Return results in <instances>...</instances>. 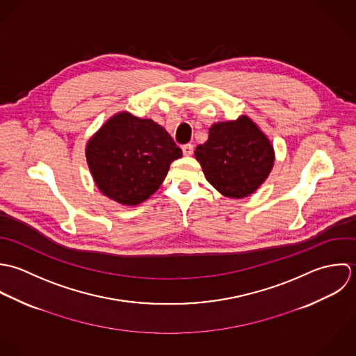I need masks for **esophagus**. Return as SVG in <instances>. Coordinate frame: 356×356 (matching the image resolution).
Wrapping results in <instances>:
<instances>
[{
	"label": "esophagus",
	"mask_w": 356,
	"mask_h": 356,
	"mask_svg": "<svg viewBox=\"0 0 356 356\" xmlns=\"http://www.w3.org/2000/svg\"><path fill=\"white\" fill-rule=\"evenodd\" d=\"M181 149H183V154H184L186 156H190V155H193V152H194V145H193V144H184V145L181 147Z\"/></svg>",
	"instance_id": "34e87169"
}]
</instances>
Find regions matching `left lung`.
I'll use <instances>...</instances> for the list:
<instances>
[{"label":"left lung","instance_id":"left-lung-1","mask_svg":"<svg viewBox=\"0 0 356 356\" xmlns=\"http://www.w3.org/2000/svg\"><path fill=\"white\" fill-rule=\"evenodd\" d=\"M207 180L228 198L253 194L268 177L275 152L268 138L246 115L235 121L217 122L209 138L195 148Z\"/></svg>","mask_w":356,"mask_h":356}]
</instances>
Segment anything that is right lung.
I'll return each mask as SVG.
<instances>
[{
	"instance_id": "add662e5",
	"label": "right lung",
	"mask_w": 356,
	"mask_h": 356,
	"mask_svg": "<svg viewBox=\"0 0 356 356\" xmlns=\"http://www.w3.org/2000/svg\"><path fill=\"white\" fill-rule=\"evenodd\" d=\"M85 154L97 188L129 207L152 195L170 163L183 155L161 125L127 111L111 117L90 138Z\"/></svg>"
}]
</instances>
